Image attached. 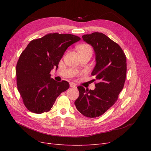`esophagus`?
<instances>
[{
    "mask_svg": "<svg viewBox=\"0 0 151 151\" xmlns=\"http://www.w3.org/2000/svg\"><path fill=\"white\" fill-rule=\"evenodd\" d=\"M70 86L72 87V88H76V84H74V83H70Z\"/></svg>",
    "mask_w": 151,
    "mask_h": 151,
    "instance_id": "obj_1",
    "label": "esophagus"
}]
</instances>
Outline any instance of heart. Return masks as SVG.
Returning <instances> with one entry per match:
<instances>
[{"instance_id":"heart-1","label":"heart","mask_w":151,"mask_h":151,"mask_svg":"<svg viewBox=\"0 0 151 151\" xmlns=\"http://www.w3.org/2000/svg\"><path fill=\"white\" fill-rule=\"evenodd\" d=\"M77 50L79 53H92V48L89 46V45L87 44H81L77 47Z\"/></svg>"}]
</instances>
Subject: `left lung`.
Returning a JSON list of instances; mask_svg holds the SVG:
<instances>
[{"label": "left lung", "instance_id": "8db88e82", "mask_svg": "<svg viewBox=\"0 0 151 151\" xmlns=\"http://www.w3.org/2000/svg\"><path fill=\"white\" fill-rule=\"evenodd\" d=\"M83 39L94 49L96 65L91 75L98 83L94 90L77 87L79 96L74 104L84 116L96 118L115 103L123 88L127 74L126 56L119 45L102 33L84 35Z\"/></svg>", "mask_w": 151, "mask_h": 151}]
</instances>
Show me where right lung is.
<instances>
[{
	"mask_svg": "<svg viewBox=\"0 0 151 151\" xmlns=\"http://www.w3.org/2000/svg\"><path fill=\"white\" fill-rule=\"evenodd\" d=\"M81 40L70 34L50 33L33 40L21 54L16 65L17 89L25 106L41 114L52 108L57 98L69 88L68 82L51 78L66 50Z\"/></svg>",
	"mask_w": 151,
	"mask_h": 151,
	"instance_id": "obj_1",
	"label": "right lung"
}]
</instances>
